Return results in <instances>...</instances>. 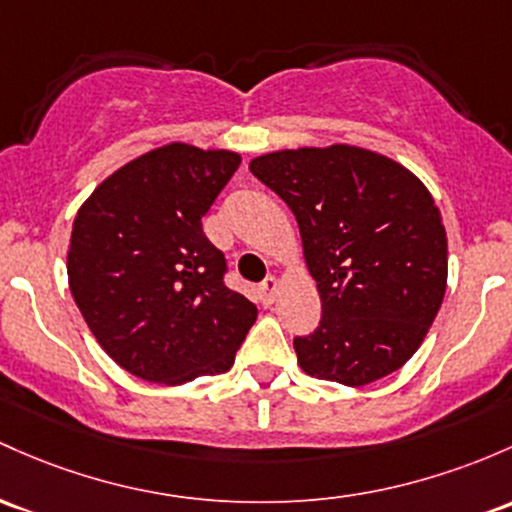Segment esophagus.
<instances>
[{
	"label": "esophagus",
	"mask_w": 512,
	"mask_h": 512,
	"mask_svg": "<svg viewBox=\"0 0 512 512\" xmlns=\"http://www.w3.org/2000/svg\"><path fill=\"white\" fill-rule=\"evenodd\" d=\"M277 291H279V282L277 277H267L265 282L260 284V294H262V303H274V299H277Z\"/></svg>",
	"instance_id": "obj_1"
}]
</instances>
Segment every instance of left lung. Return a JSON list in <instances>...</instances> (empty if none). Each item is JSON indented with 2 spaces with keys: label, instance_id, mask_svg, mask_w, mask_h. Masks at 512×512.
Instances as JSON below:
<instances>
[{
  "label": "left lung",
  "instance_id": "8db88e82",
  "mask_svg": "<svg viewBox=\"0 0 512 512\" xmlns=\"http://www.w3.org/2000/svg\"><path fill=\"white\" fill-rule=\"evenodd\" d=\"M250 172L284 199L323 316L294 338L299 367L364 386L401 369L423 345L447 289V235L423 182L357 145L277 150Z\"/></svg>",
  "mask_w": 512,
  "mask_h": 512
}]
</instances>
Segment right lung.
Segmentation results:
<instances>
[{
	"mask_svg": "<svg viewBox=\"0 0 512 512\" xmlns=\"http://www.w3.org/2000/svg\"><path fill=\"white\" fill-rule=\"evenodd\" d=\"M238 165L233 150L167 143L109 174L77 211L72 299L138 379L179 386L228 372L255 323V303L223 284L226 257L201 228Z\"/></svg>",
	"mask_w": 512,
	"mask_h": 512,
	"instance_id": "obj_1",
	"label": "right lung"
}]
</instances>
